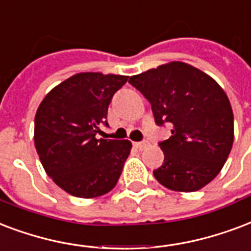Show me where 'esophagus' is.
I'll return each instance as SVG.
<instances>
[{
  "label": "esophagus",
  "mask_w": 251,
  "mask_h": 251,
  "mask_svg": "<svg viewBox=\"0 0 251 251\" xmlns=\"http://www.w3.org/2000/svg\"><path fill=\"white\" fill-rule=\"evenodd\" d=\"M134 146L137 147L138 150L142 151V150H145L147 146H149V142H147V141H142V142H135V143H134Z\"/></svg>",
  "instance_id": "1"
}]
</instances>
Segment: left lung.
<instances>
[{
  "instance_id": "left-lung-1",
  "label": "left lung",
  "mask_w": 251,
  "mask_h": 251,
  "mask_svg": "<svg viewBox=\"0 0 251 251\" xmlns=\"http://www.w3.org/2000/svg\"><path fill=\"white\" fill-rule=\"evenodd\" d=\"M129 83L151 104L158 126L171 125L159 142L164 160L154 176L172 191L194 192L212 181L232 150L234 124L230 102L210 76L172 62L131 76Z\"/></svg>"
}]
</instances>
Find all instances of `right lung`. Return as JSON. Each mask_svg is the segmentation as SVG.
Returning <instances> with one entry per match:
<instances>
[{"label":"right lung","instance_id":"obj_1","mask_svg":"<svg viewBox=\"0 0 251 251\" xmlns=\"http://www.w3.org/2000/svg\"><path fill=\"white\" fill-rule=\"evenodd\" d=\"M127 76L74 75L46 96L35 114L34 142L47 175L76 198H97L117 184L129 141L99 138L108 108Z\"/></svg>","mask_w":251,"mask_h":251}]
</instances>
